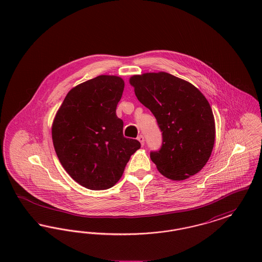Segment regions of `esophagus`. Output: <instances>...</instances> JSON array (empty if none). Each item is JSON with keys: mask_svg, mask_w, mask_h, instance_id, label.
<instances>
[{"mask_svg": "<svg viewBox=\"0 0 262 262\" xmlns=\"http://www.w3.org/2000/svg\"><path fill=\"white\" fill-rule=\"evenodd\" d=\"M137 140L140 142V144L142 146L144 145V137H143V136H139V137H137Z\"/></svg>", "mask_w": 262, "mask_h": 262, "instance_id": "34e87169", "label": "esophagus"}]
</instances>
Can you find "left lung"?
Listing matches in <instances>:
<instances>
[{
  "instance_id": "left-lung-1",
  "label": "left lung",
  "mask_w": 262,
  "mask_h": 262,
  "mask_svg": "<svg viewBox=\"0 0 262 262\" xmlns=\"http://www.w3.org/2000/svg\"><path fill=\"white\" fill-rule=\"evenodd\" d=\"M129 83L162 132V147L151 152L157 170L173 181L199 173L209 160L215 121L209 102L187 80L168 73L133 75Z\"/></svg>"
}]
</instances>
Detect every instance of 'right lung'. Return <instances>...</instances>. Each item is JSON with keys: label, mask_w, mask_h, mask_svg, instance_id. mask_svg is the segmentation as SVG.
I'll return each mask as SVG.
<instances>
[{"label": "right lung", "mask_w": 262, "mask_h": 262, "mask_svg": "<svg viewBox=\"0 0 262 262\" xmlns=\"http://www.w3.org/2000/svg\"><path fill=\"white\" fill-rule=\"evenodd\" d=\"M125 82L99 75L72 88L52 124V139L63 169L80 186L92 190L114 187L130 156L140 148L125 138L116 115Z\"/></svg>", "instance_id": "1"}]
</instances>
